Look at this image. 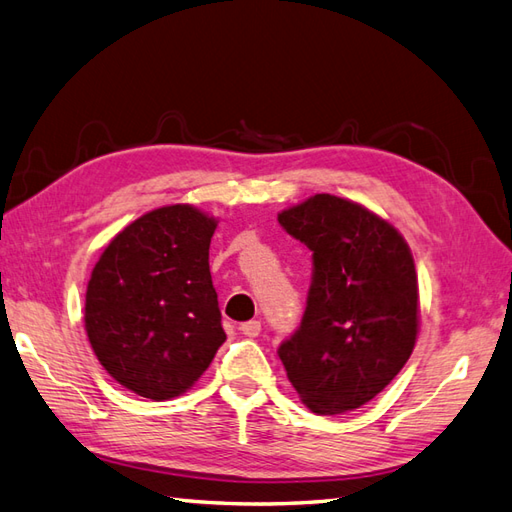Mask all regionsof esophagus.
Masks as SVG:
<instances>
[{
  "mask_svg": "<svg viewBox=\"0 0 512 512\" xmlns=\"http://www.w3.org/2000/svg\"><path fill=\"white\" fill-rule=\"evenodd\" d=\"M241 333L245 337H258L260 335V322L258 320H249L241 324Z\"/></svg>",
  "mask_w": 512,
  "mask_h": 512,
  "instance_id": "esophagus-1",
  "label": "esophagus"
}]
</instances>
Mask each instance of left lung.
Wrapping results in <instances>:
<instances>
[{"mask_svg": "<svg viewBox=\"0 0 512 512\" xmlns=\"http://www.w3.org/2000/svg\"><path fill=\"white\" fill-rule=\"evenodd\" d=\"M278 223L313 260L302 322L278 357L309 410H357L401 372L416 344L410 247L377 214L333 195L280 212Z\"/></svg>", "mask_w": 512, "mask_h": 512, "instance_id": "8db88e82", "label": "left lung"}]
</instances>
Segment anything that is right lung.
Returning a JSON list of instances; mask_svg holds the SVG:
<instances>
[{
	"label": "right lung",
	"instance_id": "1",
	"mask_svg": "<svg viewBox=\"0 0 512 512\" xmlns=\"http://www.w3.org/2000/svg\"><path fill=\"white\" fill-rule=\"evenodd\" d=\"M214 230L217 221L181 203L153 210L113 238L89 278V344L144 399L186 392L225 342L208 263Z\"/></svg>",
	"mask_w": 512,
	"mask_h": 512
}]
</instances>
